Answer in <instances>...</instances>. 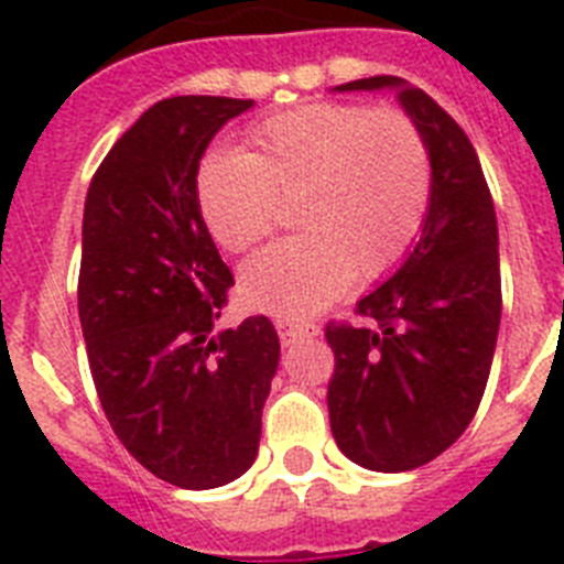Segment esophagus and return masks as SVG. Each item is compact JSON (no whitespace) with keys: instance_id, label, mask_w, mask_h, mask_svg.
Listing matches in <instances>:
<instances>
[{"instance_id":"34e87169","label":"esophagus","mask_w":564,"mask_h":564,"mask_svg":"<svg viewBox=\"0 0 564 564\" xmlns=\"http://www.w3.org/2000/svg\"><path fill=\"white\" fill-rule=\"evenodd\" d=\"M276 332H279V339H282V346H296V343H302V339H311L319 334V328L311 323H288V319H279L276 323Z\"/></svg>"}]
</instances>
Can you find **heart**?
<instances>
[{"label": "heart", "mask_w": 564, "mask_h": 564, "mask_svg": "<svg viewBox=\"0 0 564 564\" xmlns=\"http://www.w3.org/2000/svg\"><path fill=\"white\" fill-rule=\"evenodd\" d=\"M430 187V152L406 115L314 104L256 126L241 155L204 158L195 202L227 253L262 241L279 204L293 202L302 236L250 256L239 288L250 308L300 319L351 276L371 282L392 271L421 232Z\"/></svg>", "instance_id": "b5f03b06"}]
</instances>
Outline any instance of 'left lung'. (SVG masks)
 I'll return each instance as SVG.
<instances>
[{"label":"left lung","mask_w":564,"mask_h":564,"mask_svg":"<svg viewBox=\"0 0 564 564\" xmlns=\"http://www.w3.org/2000/svg\"><path fill=\"white\" fill-rule=\"evenodd\" d=\"M334 91H394L430 152L421 239L357 302L377 328H325L334 441L360 467L406 473L449 449L481 403L501 323L496 207L476 149L426 91L386 74Z\"/></svg>","instance_id":"1"}]
</instances>
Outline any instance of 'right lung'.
I'll return each mask as SVG.
<instances>
[{
	"label": "right lung",
	"instance_id": "add662e5",
	"mask_svg": "<svg viewBox=\"0 0 564 564\" xmlns=\"http://www.w3.org/2000/svg\"><path fill=\"white\" fill-rule=\"evenodd\" d=\"M253 100L166 97L97 166L77 285L88 369L120 444L152 476L213 490L259 453L279 366L268 316L213 332L232 273L195 202L198 164Z\"/></svg>",
	"mask_w": 564,
	"mask_h": 564
}]
</instances>
